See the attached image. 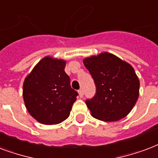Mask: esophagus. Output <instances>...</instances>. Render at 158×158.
Listing matches in <instances>:
<instances>
[{
    "label": "esophagus",
    "instance_id": "esophagus-1",
    "mask_svg": "<svg viewBox=\"0 0 158 158\" xmlns=\"http://www.w3.org/2000/svg\"><path fill=\"white\" fill-rule=\"evenodd\" d=\"M79 95L80 98H83V96H84V90L82 89L79 90Z\"/></svg>",
    "mask_w": 158,
    "mask_h": 158
}]
</instances>
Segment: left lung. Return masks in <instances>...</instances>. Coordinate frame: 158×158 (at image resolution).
Wrapping results in <instances>:
<instances>
[{
    "mask_svg": "<svg viewBox=\"0 0 158 158\" xmlns=\"http://www.w3.org/2000/svg\"><path fill=\"white\" fill-rule=\"evenodd\" d=\"M84 66L96 85V94L86 104L94 118L115 122L129 114L139 96V79L132 66L108 52L85 58Z\"/></svg>",
    "mask_w": 158,
    "mask_h": 158,
    "instance_id": "left-lung-1",
    "label": "left lung"
}]
</instances>
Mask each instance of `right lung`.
Masks as SVG:
<instances>
[{
	"label": "right lung",
	"mask_w": 158,
	"mask_h": 158,
	"mask_svg": "<svg viewBox=\"0 0 158 158\" xmlns=\"http://www.w3.org/2000/svg\"><path fill=\"white\" fill-rule=\"evenodd\" d=\"M66 61L51 56L40 60L23 84V98L29 114L42 124L68 118L78 93L64 72Z\"/></svg>",
	"instance_id": "1"
}]
</instances>
